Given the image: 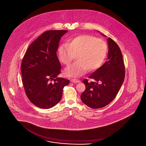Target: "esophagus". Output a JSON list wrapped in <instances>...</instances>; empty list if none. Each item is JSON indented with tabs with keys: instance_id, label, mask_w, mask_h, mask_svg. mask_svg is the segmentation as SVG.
I'll list each match as a JSON object with an SVG mask.
<instances>
[{
	"instance_id": "34e87169",
	"label": "esophagus",
	"mask_w": 146,
	"mask_h": 146,
	"mask_svg": "<svg viewBox=\"0 0 146 146\" xmlns=\"http://www.w3.org/2000/svg\"><path fill=\"white\" fill-rule=\"evenodd\" d=\"M70 82H75V83H78V82H80V81L78 80V79H76L72 78V79H70Z\"/></svg>"
}]
</instances>
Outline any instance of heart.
Wrapping results in <instances>:
<instances>
[{
  "mask_svg": "<svg viewBox=\"0 0 146 146\" xmlns=\"http://www.w3.org/2000/svg\"><path fill=\"white\" fill-rule=\"evenodd\" d=\"M58 52L60 60L66 66L70 64L76 55L77 61L65 70L64 74L78 77L87 70L91 72L99 68L106 56L108 46L102 39L92 35H80L60 46Z\"/></svg>",
  "mask_w": 146,
  "mask_h": 146,
  "instance_id": "b5f03b06",
  "label": "heart"
}]
</instances>
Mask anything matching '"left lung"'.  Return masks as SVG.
<instances>
[{
  "label": "left lung",
  "instance_id": "obj_1",
  "mask_svg": "<svg viewBox=\"0 0 146 146\" xmlns=\"http://www.w3.org/2000/svg\"><path fill=\"white\" fill-rule=\"evenodd\" d=\"M108 43V61L88 76L96 82H88L86 79L82 81L86 89L82 93L81 99L92 109L101 108L110 104L116 97L124 80L125 66L120 48L110 37Z\"/></svg>",
  "mask_w": 146,
  "mask_h": 146
}]
</instances>
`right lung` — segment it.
I'll list each match as a JSON object with an SVG mask.
<instances>
[{
	"label": "right lung",
	"mask_w": 146,
	"mask_h": 146,
	"mask_svg": "<svg viewBox=\"0 0 146 146\" xmlns=\"http://www.w3.org/2000/svg\"><path fill=\"white\" fill-rule=\"evenodd\" d=\"M67 30H48L30 44L21 64L24 90L37 107L50 109L57 104L70 80L58 76L61 64L56 55L58 43Z\"/></svg>",
	"instance_id": "obj_1"
}]
</instances>
